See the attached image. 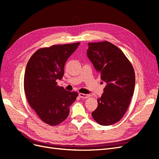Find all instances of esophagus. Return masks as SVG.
I'll use <instances>...</instances> for the list:
<instances>
[{
    "label": "esophagus",
    "mask_w": 159,
    "mask_h": 159,
    "mask_svg": "<svg viewBox=\"0 0 159 159\" xmlns=\"http://www.w3.org/2000/svg\"><path fill=\"white\" fill-rule=\"evenodd\" d=\"M79 96L82 99H87L88 98H89V95H87V94H84V93H79Z\"/></svg>",
    "instance_id": "esophagus-1"
}]
</instances>
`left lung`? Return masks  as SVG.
I'll use <instances>...</instances> for the list:
<instances>
[{
    "label": "left lung",
    "instance_id": "left-lung-1",
    "mask_svg": "<svg viewBox=\"0 0 159 159\" xmlns=\"http://www.w3.org/2000/svg\"><path fill=\"white\" fill-rule=\"evenodd\" d=\"M88 46V57L107 84L91 115L101 125H111L121 119L131 103L135 84L134 68L121 50L112 43L89 42Z\"/></svg>",
    "mask_w": 159,
    "mask_h": 159
}]
</instances>
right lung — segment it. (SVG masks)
Masks as SVG:
<instances>
[{
    "label": "right lung",
    "mask_w": 159,
    "mask_h": 159,
    "mask_svg": "<svg viewBox=\"0 0 159 159\" xmlns=\"http://www.w3.org/2000/svg\"><path fill=\"white\" fill-rule=\"evenodd\" d=\"M80 42L41 48L26 65L24 88L28 102L42 121L56 126L68 117L70 107L78 93L57 85L64 66Z\"/></svg>",
    "instance_id": "1"
}]
</instances>
